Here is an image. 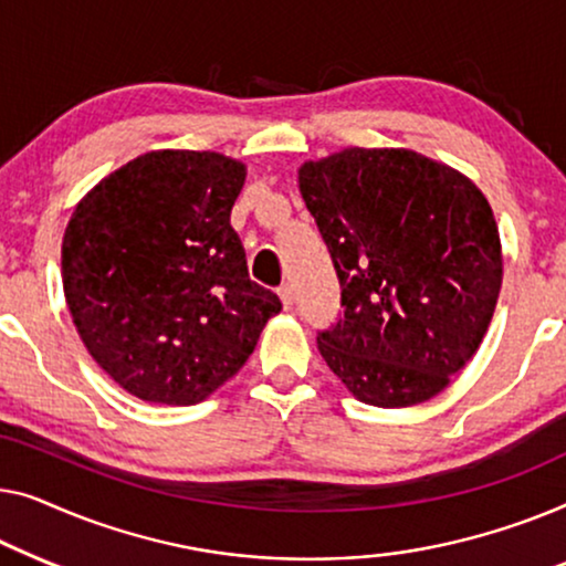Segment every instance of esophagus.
I'll return each mask as SVG.
<instances>
[{"instance_id": "esophagus-1", "label": "esophagus", "mask_w": 566, "mask_h": 566, "mask_svg": "<svg viewBox=\"0 0 566 566\" xmlns=\"http://www.w3.org/2000/svg\"><path fill=\"white\" fill-rule=\"evenodd\" d=\"M280 297H282L284 310H292V305H294V294H292V286H290V284H282V286H280Z\"/></svg>"}]
</instances>
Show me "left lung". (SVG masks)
Returning a JSON list of instances; mask_svg holds the SVG:
<instances>
[{"mask_svg": "<svg viewBox=\"0 0 566 566\" xmlns=\"http://www.w3.org/2000/svg\"><path fill=\"white\" fill-rule=\"evenodd\" d=\"M340 282L317 331L331 371L366 405L431 400L480 348L503 284L484 195L408 148H346L300 169Z\"/></svg>", "mask_w": 566, "mask_h": 566, "instance_id": "obj_1", "label": "left lung"}]
</instances>
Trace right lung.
<instances>
[{
	"instance_id": "add662e5",
	"label": "right lung",
	"mask_w": 566,
	"mask_h": 566,
	"mask_svg": "<svg viewBox=\"0 0 566 566\" xmlns=\"http://www.w3.org/2000/svg\"><path fill=\"white\" fill-rule=\"evenodd\" d=\"M245 166L212 150H150L71 214L63 292L92 359L125 392L195 405L228 381L282 310L249 276L230 226Z\"/></svg>"
}]
</instances>
